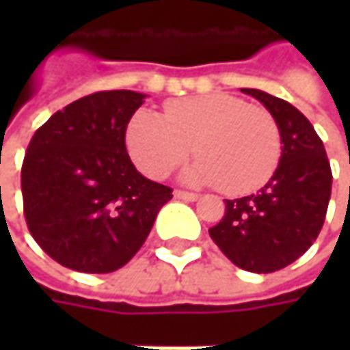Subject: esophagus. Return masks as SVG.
<instances>
[{"label":"esophagus","mask_w":350,"mask_h":350,"mask_svg":"<svg viewBox=\"0 0 350 350\" xmlns=\"http://www.w3.org/2000/svg\"><path fill=\"white\" fill-rule=\"evenodd\" d=\"M173 196H175V198H179V200H196V198H198V195H195V193L181 191V189H177V191L173 193Z\"/></svg>","instance_id":"1"}]
</instances>
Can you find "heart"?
Instances as JSON below:
<instances>
[{
    "label": "heart",
    "instance_id": "b5f03b06",
    "mask_svg": "<svg viewBox=\"0 0 350 350\" xmlns=\"http://www.w3.org/2000/svg\"><path fill=\"white\" fill-rule=\"evenodd\" d=\"M165 118L138 111L126 128V148L144 175L163 179L193 154L187 179L220 185L228 195H247L275 175L282 136L269 111L234 95L212 93L163 109Z\"/></svg>",
    "mask_w": 350,
    "mask_h": 350
}]
</instances>
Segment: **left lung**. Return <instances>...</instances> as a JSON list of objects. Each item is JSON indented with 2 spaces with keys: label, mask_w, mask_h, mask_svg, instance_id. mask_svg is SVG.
<instances>
[{
  "label": "left lung",
  "mask_w": 350,
  "mask_h": 350,
  "mask_svg": "<svg viewBox=\"0 0 350 350\" xmlns=\"http://www.w3.org/2000/svg\"><path fill=\"white\" fill-rule=\"evenodd\" d=\"M275 116L282 157L259 193L226 200L224 218L210 228L230 261L251 273H275L310 249L323 228L331 196L329 159L312 122L288 101L241 89Z\"/></svg>",
  "instance_id": "obj_1"
}]
</instances>
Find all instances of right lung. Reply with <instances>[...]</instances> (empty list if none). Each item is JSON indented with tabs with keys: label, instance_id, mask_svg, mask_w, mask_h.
<instances>
[{
	"label": "right lung",
	"instance_id": "add662e5",
	"mask_svg": "<svg viewBox=\"0 0 350 350\" xmlns=\"http://www.w3.org/2000/svg\"><path fill=\"white\" fill-rule=\"evenodd\" d=\"M136 91H97L34 132L21 167L23 212L34 241L79 273H113L144 245L173 189L142 177L126 152Z\"/></svg>",
	"mask_w": 350,
	"mask_h": 350
}]
</instances>
